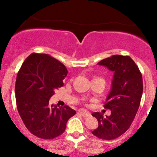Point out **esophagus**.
<instances>
[{
  "instance_id": "obj_1",
  "label": "esophagus",
  "mask_w": 157,
  "mask_h": 157,
  "mask_svg": "<svg viewBox=\"0 0 157 157\" xmlns=\"http://www.w3.org/2000/svg\"><path fill=\"white\" fill-rule=\"evenodd\" d=\"M78 113H80V114L81 115L82 117H90V113L87 112V111H81V110H80V111H78Z\"/></svg>"
}]
</instances>
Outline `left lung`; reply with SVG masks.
<instances>
[{"label": "left lung", "mask_w": 157, "mask_h": 157, "mask_svg": "<svg viewBox=\"0 0 157 157\" xmlns=\"http://www.w3.org/2000/svg\"><path fill=\"white\" fill-rule=\"evenodd\" d=\"M97 64L113 71L111 89L104 105L111 110V115L104 117L102 113H93L98 128L91 133L102 140H111L124 134L134 121L143 91L142 77L129 56L113 55Z\"/></svg>", "instance_id": "8db88e82"}]
</instances>
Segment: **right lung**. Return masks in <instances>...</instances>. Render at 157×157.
<instances>
[{
  "label": "right lung",
  "instance_id": "obj_1",
  "mask_svg": "<svg viewBox=\"0 0 157 157\" xmlns=\"http://www.w3.org/2000/svg\"><path fill=\"white\" fill-rule=\"evenodd\" d=\"M67 68L46 54L33 53L20 68L15 82L18 113L29 131L37 137L51 140L62 134L76 111L68 105H49L55 90L63 86Z\"/></svg>",
  "mask_w": 157,
  "mask_h": 157
}]
</instances>
